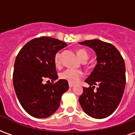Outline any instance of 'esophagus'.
I'll use <instances>...</instances> for the list:
<instances>
[{
	"instance_id": "34e87169",
	"label": "esophagus",
	"mask_w": 135,
	"mask_h": 135,
	"mask_svg": "<svg viewBox=\"0 0 135 135\" xmlns=\"http://www.w3.org/2000/svg\"><path fill=\"white\" fill-rule=\"evenodd\" d=\"M69 88H72L74 86L73 84H71V83H69Z\"/></svg>"
}]
</instances>
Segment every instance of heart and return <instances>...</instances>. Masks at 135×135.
<instances>
[{
	"instance_id": "obj_1",
	"label": "heart",
	"mask_w": 135,
	"mask_h": 135,
	"mask_svg": "<svg viewBox=\"0 0 135 135\" xmlns=\"http://www.w3.org/2000/svg\"><path fill=\"white\" fill-rule=\"evenodd\" d=\"M76 54L79 58V59L83 61H86L88 60V53L84 49H79L76 51ZM54 62L56 66H59L61 65V54L60 53H57L54 58ZM82 76V72L79 70L72 69H68L66 70L63 71L59 74V77L61 79L66 80L69 83L74 84L79 81L80 78Z\"/></svg>"
}]
</instances>
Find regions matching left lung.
<instances>
[{"label":"left lung","mask_w":135,"mask_h":135,"mask_svg":"<svg viewBox=\"0 0 135 135\" xmlns=\"http://www.w3.org/2000/svg\"><path fill=\"white\" fill-rule=\"evenodd\" d=\"M93 48L97 64L85 82L79 102L88 116L104 119L115 111L122 100L126 85L125 64L119 51L113 45L98 39L79 42ZM98 85L97 90L94 86Z\"/></svg>","instance_id":"left-lung-1"}]
</instances>
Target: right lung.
Returning a JSON list of instances; mask_svg holds the SVG:
<instances>
[{"instance_id": "add662e5", "label": "right lung", "mask_w": 135, "mask_h": 135, "mask_svg": "<svg viewBox=\"0 0 135 135\" xmlns=\"http://www.w3.org/2000/svg\"><path fill=\"white\" fill-rule=\"evenodd\" d=\"M61 40L40 37L29 41L20 50L14 63L13 83L16 96L25 111L41 119L51 116L60 105L69 83L58 79L54 62L59 50L66 47ZM45 79L51 83L43 84ZM49 81V80H48Z\"/></svg>"}]
</instances>
